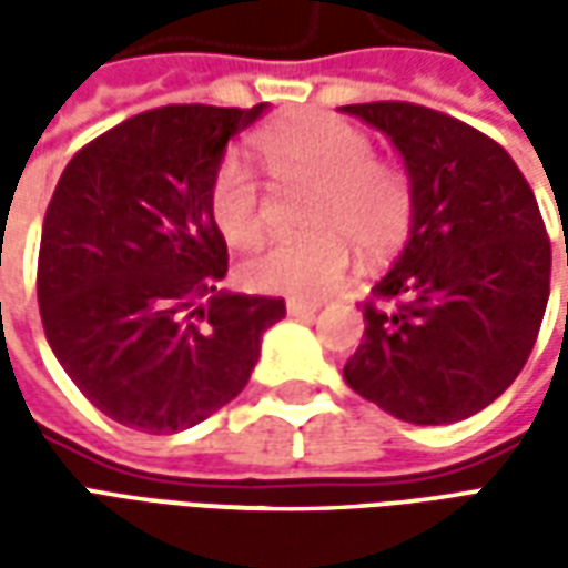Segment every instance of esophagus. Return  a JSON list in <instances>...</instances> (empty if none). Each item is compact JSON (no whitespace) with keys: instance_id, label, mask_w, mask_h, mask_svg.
Returning a JSON list of instances; mask_svg holds the SVG:
<instances>
[{"instance_id":"obj_1","label":"esophagus","mask_w":568,"mask_h":568,"mask_svg":"<svg viewBox=\"0 0 568 568\" xmlns=\"http://www.w3.org/2000/svg\"><path fill=\"white\" fill-rule=\"evenodd\" d=\"M285 310H288V316H297V320H310L316 310H320V304H310V301H288L285 304Z\"/></svg>"}]
</instances>
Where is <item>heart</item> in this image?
Returning a JSON list of instances; mask_svg holds the SVG:
<instances>
[{"mask_svg":"<svg viewBox=\"0 0 568 568\" xmlns=\"http://www.w3.org/2000/svg\"><path fill=\"white\" fill-rule=\"evenodd\" d=\"M255 149L276 179L316 185L307 240H280L240 264L252 292L320 301L349 267V244L386 255L407 236L414 182L405 166L374 158L365 130L334 115H307L255 133ZM210 219L231 246L261 236V187L243 158L224 154L210 182Z\"/></svg>","mask_w":568,"mask_h":568,"instance_id":"obj_1","label":"heart"}]
</instances>
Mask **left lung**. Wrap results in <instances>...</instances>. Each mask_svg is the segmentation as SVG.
I'll return each instance as SVG.
<instances>
[{"mask_svg": "<svg viewBox=\"0 0 568 568\" xmlns=\"http://www.w3.org/2000/svg\"><path fill=\"white\" fill-rule=\"evenodd\" d=\"M341 112L386 133L414 182L410 240L371 288L344 381L405 423H459L493 405L536 346L550 295L536 194L499 142L444 112L395 100Z\"/></svg>", "mask_w": 568, "mask_h": 568, "instance_id": "left-lung-1", "label": "left lung"}]
</instances>
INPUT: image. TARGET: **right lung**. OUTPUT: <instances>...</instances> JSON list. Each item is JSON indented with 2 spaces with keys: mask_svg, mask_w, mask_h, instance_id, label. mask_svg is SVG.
I'll list each match as a JSON object with an SVG mask.
<instances>
[{
  "mask_svg": "<svg viewBox=\"0 0 568 568\" xmlns=\"http://www.w3.org/2000/svg\"><path fill=\"white\" fill-rule=\"evenodd\" d=\"M252 109L161 105L67 163L39 246L44 337L105 417L173 435L243 393L283 297L219 292L227 246L210 182ZM206 300V305H200Z\"/></svg>",
  "mask_w": 568,
  "mask_h": 568,
  "instance_id": "add662e5",
  "label": "right lung"
}]
</instances>
